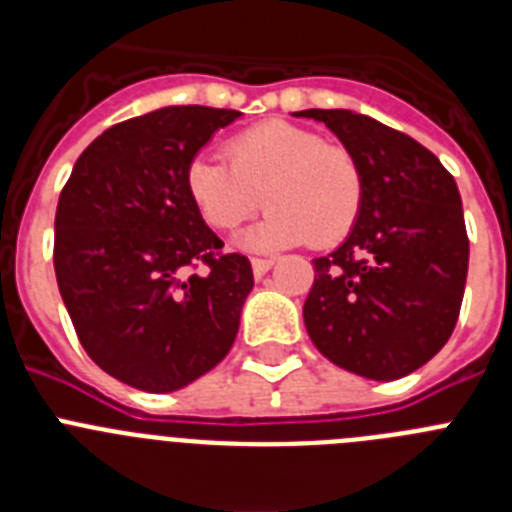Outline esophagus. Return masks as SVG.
Segmentation results:
<instances>
[{"instance_id":"34e87169","label":"esophagus","mask_w":512,"mask_h":512,"mask_svg":"<svg viewBox=\"0 0 512 512\" xmlns=\"http://www.w3.org/2000/svg\"><path fill=\"white\" fill-rule=\"evenodd\" d=\"M271 264H274L271 259H251V269H253V274H256V279L264 277L266 271L271 269Z\"/></svg>"}]
</instances>
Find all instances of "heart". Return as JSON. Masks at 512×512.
Returning a JSON list of instances; mask_svg holds the SVG:
<instances>
[{
	"mask_svg": "<svg viewBox=\"0 0 512 512\" xmlns=\"http://www.w3.org/2000/svg\"><path fill=\"white\" fill-rule=\"evenodd\" d=\"M223 158L200 153L184 169L189 202L210 228L233 230L261 205L269 215L241 238L246 248H330L359 223L366 179L343 143L287 120L233 135Z\"/></svg>",
	"mask_w": 512,
	"mask_h": 512,
	"instance_id": "heart-1",
	"label": "heart"
}]
</instances>
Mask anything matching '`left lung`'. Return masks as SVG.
I'll use <instances>...</instances> for the list:
<instances>
[{
    "mask_svg": "<svg viewBox=\"0 0 512 512\" xmlns=\"http://www.w3.org/2000/svg\"><path fill=\"white\" fill-rule=\"evenodd\" d=\"M359 158L364 207L343 246L315 259L305 328L320 354L366 379L415 372L459 320L469 238L454 176L410 135L348 110H305Z\"/></svg>",
    "mask_w": 512,
    "mask_h": 512,
    "instance_id": "obj_1",
    "label": "left lung"
}]
</instances>
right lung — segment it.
Here are the masks:
<instances>
[{
    "label": "right lung",
    "mask_w": 512,
    "mask_h": 512,
    "mask_svg": "<svg viewBox=\"0 0 512 512\" xmlns=\"http://www.w3.org/2000/svg\"><path fill=\"white\" fill-rule=\"evenodd\" d=\"M241 112L200 104L117 122L74 164L53 266L89 359L143 392H174L225 359L253 289L189 202L184 169Z\"/></svg>",
    "instance_id": "right-lung-1"
}]
</instances>
